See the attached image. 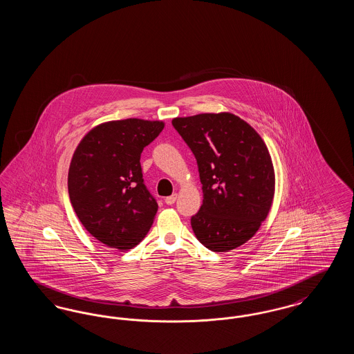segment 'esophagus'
Segmentation results:
<instances>
[{"mask_svg":"<svg viewBox=\"0 0 354 354\" xmlns=\"http://www.w3.org/2000/svg\"><path fill=\"white\" fill-rule=\"evenodd\" d=\"M176 198H178V195L174 194V195H171V196H167V198L165 199V202H166L167 205H172L174 203L176 202Z\"/></svg>","mask_w":354,"mask_h":354,"instance_id":"obj_1","label":"esophagus"}]
</instances>
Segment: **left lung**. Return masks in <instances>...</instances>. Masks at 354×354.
<instances>
[{
	"mask_svg": "<svg viewBox=\"0 0 354 354\" xmlns=\"http://www.w3.org/2000/svg\"><path fill=\"white\" fill-rule=\"evenodd\" d=\"M194 153L203 204L191 225L212 252L244 244L270 212L274 171L270 152L252 127L230 113L199 114L172 120Z\"/></svg>",
	"mask_w": 354,
	"mask_h": 354,
	"instance_id": "left-lung-1",
	"label": "left lung"
}]
</instances>
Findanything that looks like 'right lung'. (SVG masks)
Here are the masks:
<instances>
[{"label":"right lung","mask_w":354,"mask_h":354,"mask_svg":"<svg viewBox=\"0 0 354 354\" xmlns=\"http://www.w3.org/2000/svg\"><path fill=\"white\" fill-rule=\"evenodd\" d=\"M163 122H107L84 136L73 155L68 188L84 228L110 248L131 250L147 235L158 203L145 185L140 153Z\"/></svg>","instance_id":"obj_1"}]
</instances>
